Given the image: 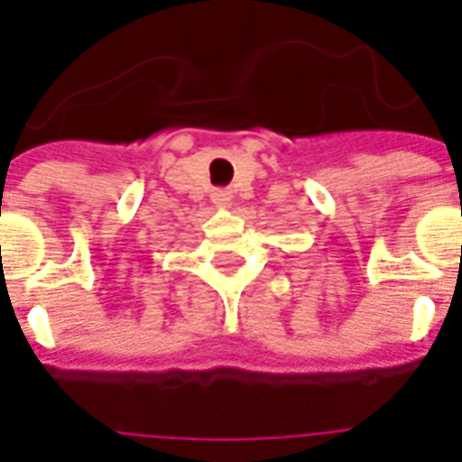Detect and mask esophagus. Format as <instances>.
<instances>
[{"label":"esophagus","mask_w":462,"mask_h":462,"mask_svg":"<svg viewBox=\"0 0 462 462\" xmlns=\"http://www.w3.org/2000/svg\"><path fill=\"white\" fill-rule=\"evenodd\" d=\"M230 191H227V189H213V191H210V201L216 203V206H227V203H230Z\"/></svg>","instance_id":"obj_1"}]
</instances>
